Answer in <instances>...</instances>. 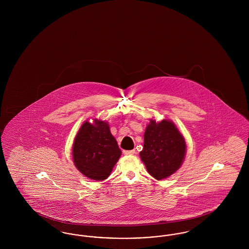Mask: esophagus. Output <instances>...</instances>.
Returning a JSON list of instances; mask_svg holds the SVG:
<instances>
[{
    "label": "esophagus",
    "mask_w": 249,
    "mask_h": 249,
    "mask_svg": "<svg viewBox=\"0 0 249 249\" xmlns=\"http://www.w3.org/2000/svg\"><path fill=\"white\" fill-rule=\"evenodd\" d=\"M134 153H135L134 149H132V150H125L124 151V154L126 155V156H130V155H133Z\"/></svg>",
    "instance_id": "esophagus-1"
}]
</instances>
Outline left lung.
<instances>
[{"mask_svg":"<svg viewBox=\"0 0 249 249\" xmlns=\"http://www.w3.org/2000/svg\"><path fill=\"white\" fill-rule=\"evenodd\" d=\"M186 152L185 138L172 120L150 119L140 158L151 177L162 180L174 175L182 165Z\"/></svg>","mask_w":249,"mask_h":249,"instance_id":"obj_1","label":"left lung"}]
</instances>
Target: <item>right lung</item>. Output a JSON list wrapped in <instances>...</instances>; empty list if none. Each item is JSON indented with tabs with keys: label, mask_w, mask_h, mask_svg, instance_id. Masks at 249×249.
Instances as JSON below:
<instances>
[{
	"label": "right lung",
	"mask_w": 249,
	"mask_h": 249,
	"mask_svg": "<svg viewBox=\"0 0 249 249\" xmlns=\"http://www.w3.org/2000/svg\"><path fill=\"white\" fill-rule=\"evenodd\" d=\"M121 156L118 142L106 120L85 121L72 143V160L86 178L102 181L107 179Z\"/></svg>",
	"instance_id": "right-lung-1"
}]
</instances>
